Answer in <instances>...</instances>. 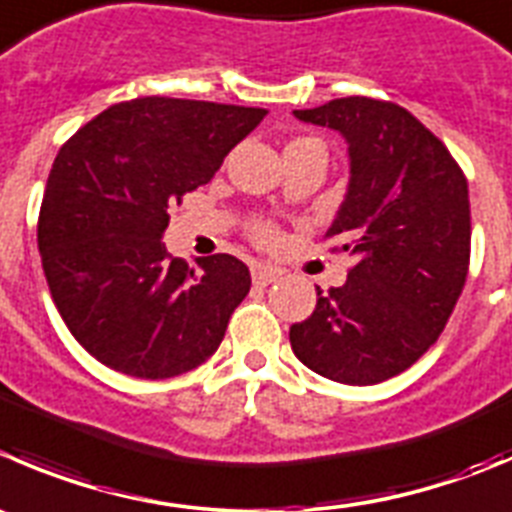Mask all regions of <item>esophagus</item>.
Segmentation results:
<instances>
[{
    "instance_id": "esophagus-1",
    "label": "esophagus",
    "mask_w": 512,
    "mask_h": 512,
    "mask_svg": "<svg viewBox=\"0 0 512 512\" xmlns=\"http://www.w3.org/2000/svg\"><path fill=\"white\" fill-rule=\"evenodd\" d=\"M277 277H280V270H275V267L252 265V282H255V285L267 287V285H272Z\"/></svg>"
}]
</instances>
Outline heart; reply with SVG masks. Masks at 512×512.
<instances>
[{"label": "heart", "instance_id": "obj_1", "mask_svg": "<svg viewBox=\"0 0 512 512\" xmlns=\"http://www.w3.org/2000/svg\"><path fill=\"white\" fill-rule=\"evenodd\" d=\"M305 145H322V142L312 140V137H297V140H292L285 150H295V147ZM252 235H255V240L262 242V245H272V242L277 240V230L272 225H267V222H255V225H252Z\"/></svg>", "mask_w": 512, "mask_h": 512}]
</instances>
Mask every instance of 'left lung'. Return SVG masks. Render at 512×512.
<instances>
[{"label": "left lung", "mask_w": 512, "mask_h": 512, "mask_svg": "<svg viewBox=\"0 0 512 512\" xmlns=\"http://www.w3.org/2000/svg\"><path fill=\"white\" fill-rule=\"evenodd\" d=\"M295 117L345 137L350 185L325 237L357 262L290 327L292 352L327 380L375 385L418 362L453 315L470 265L468 180L395 102L342 97Z\"/></svg>", "instance_id": "8db88e82"}]
</instances>
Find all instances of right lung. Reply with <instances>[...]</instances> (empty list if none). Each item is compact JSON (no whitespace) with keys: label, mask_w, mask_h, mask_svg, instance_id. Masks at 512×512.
<instances>
[{"label":"right lung","mask_w":512,"mask_h":512,"mask_svg":"<svg viewBox=\"0 0 512 512\" xmlns=\"http://www.w3.org/2000/svg\"><path fill=\"white\" fill-rule=\"evenodd\" d=\"M267 109L140 97L112 104L54 157L37 242L74 340L112 370L165 380L220 347L250 270L232 255L195 267L162 245L170 207L207 185Z\"/></svg>","instance_id":"1"}]
</instances>
